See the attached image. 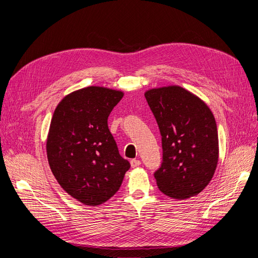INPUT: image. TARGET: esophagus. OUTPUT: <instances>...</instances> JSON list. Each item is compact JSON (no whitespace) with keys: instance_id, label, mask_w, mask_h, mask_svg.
<instances>
[{"instance_id":"1","label":"esophagus","mask_w":258,"mask_h":258,"mask_svg":"<svg viewBox=\"0 0 258 258\" xmlns=\"http://www.w3.org/2000/svg\"><path fill=\"white\" fill-rule=\"evenodd\" d=\"M130 165H131L132 168H137V167H139L140 165H141V161H140L139 159H132L130 161Z\"/></svg>"}]
</instances>
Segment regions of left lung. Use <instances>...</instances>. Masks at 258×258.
Returning <instances> with one entry per match:
<instances>
[{
  "label": "left lung",
  "instance_id": "left-lung-1",
  "mask_svg": "<svg viewBox=\"0 0 258 258\" xmlns=\"http://www.w3.org/2000/svg\"><path fill=\"white\" fill-rule=\"evenodd\" d=\"M161 135L162 162L154 176L161 192L173 199L206 188L218 161V137L209 106L179 86L145 92Z\"/></svg>",
  "mask_w": 258,
  "mask_h": 258
}]
</instances>
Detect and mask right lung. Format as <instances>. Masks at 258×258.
<instances>
[{"label": "right lung", "instance_id": "obj_1", "mask_svg": "<svg viewBox=\"0 0 258 258\" xmlns=\"http://www.w3.org/2000/svg\"><path fill=\"white\" fill-rule=\"evenodd\" d=\"M122 96L90 86L66 96L53 112L46 143L49 167L62 188L84 205L113 197L130 168L107 126Z\"/></svg>", "mask_w": 258, "mask_h": 258}]
</instances>
